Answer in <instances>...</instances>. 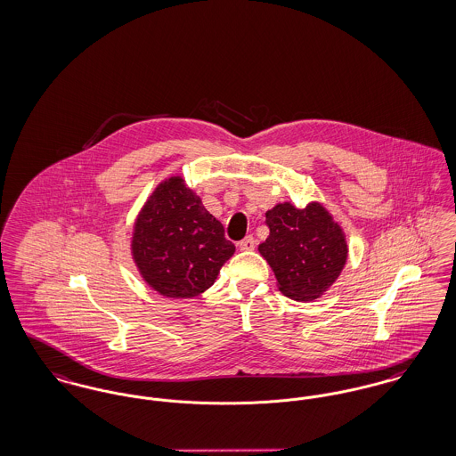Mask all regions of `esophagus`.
Returning <instances> with one entry per match:
<instances>
[{
  "label": "esophagus",
  "mask_w": 456,
  "mask_h": 456,
  "mask_svg": "<svg viewBox=\"0 0 456 456\" xmlns=\"http://www.w3.org/2000/svg\"><path fill=\"white\" fill-rule=\"evenodd\" d=\"M240 250H254L256 248V239L252 235L245 237V239L239 241Z\"/></svg>",
  "instance_id": "1"
}]
</instances>
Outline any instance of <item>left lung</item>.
<instances>
[{
	"instance_id": "obj_1",
	"label": "left lung",
	"mask_w": 456,
	"mask_h": 456,
	"mask_svg": "<svg viewBox=\"0 0 456 456\" xmlns=\"http://www.w3.org/2000/svg\"><path fill=\"white\" fill-rule=\"evenodd\" d=\"M269 237L259 252L271 265L280 291L297 302L315 300L338 280L348 245L343 228L321 204L298 209L291 202L265 213Z\"/></svg>"
}]
</instances>
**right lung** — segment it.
<instances>
[{
    "instance_id": "add662e5",
    "label": "right lung",
    "mask_w": 456,
    "mask_h": 456,
    "mask_svg": "<svg viewBox=\"0 0 456 456\" xmlns=\"http://www.w3.org/2000/svg\"><path fill=\"white\" fill-rule=\"evenodd\" d=\"M130 250L154 291L167 298H193L215 285L235 245L176 175L163 180L145 200L134 223Z\"/></svg>"
}]
</instances>
